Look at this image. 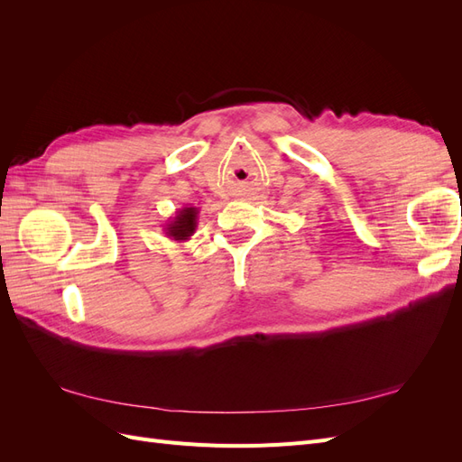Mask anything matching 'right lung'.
Listing matches in <instances>:
<instances>
[{
    "label": "right lung",
    "mask_w": 462,
    "mask_h": 462,
    "mask_svg": "<svg viewBox=\"0 0 462 462\" xmlns=\"http://www.w3.org/2000/svg\"><path fill=\"white\" fill-rule=\"evenodd\" d=\"M197 223H199V208L185 206V208H179L175 216L167 219L163 231L167 235V239L185 243L194 235V231H197Z\"/></svg>",
    "instance_id": "obj_1"
}]
</instances>
